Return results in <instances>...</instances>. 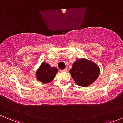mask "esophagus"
Returning a JSON list of instances; mask_svg holds the SVG:
<instances>
[{
    "instance_id": "obj_1",
    "label": "esophagus",
    "mask_w": 123,
    "mask_h": 123,
    "mask_svg": "<svg viewBox=\"0 0 123 123\" xmlns=\"http://www.w3.org/2000/svg\"><path fill=\"white\" fill-rule=\"evenodd\" d=\"M62 72H67V69L65 68V69H62Z\"/></svg>"
}]
</instances>
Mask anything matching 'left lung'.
Returning a JSON list of instances; mask_svg holds the SVG:
<instances>
[{"label":"left lung","mask_w":123,"mask_h":123,"mask_svg":"<svg viewBox=\"0 0 123 123\" xmlns=\"http://www.w3.org/2000/svg\"><path fill=\"white\" fill-rule=\"evenodd\" d=\"M74 82L77 85L87 87L98 78L100 69L94 62L86 58L78 59L69 71Z\"/></svg>","instance_id":"left-lung-1"}]
</instances>
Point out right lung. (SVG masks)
<instances>
[{"instance_id":"add662e5","label":"right lung","mask_w":123,"mask_h":123,"mask_svg":"<svg viewBox=\"0 0 123 123\" xmlns=\"http://www.w3.org/2000/svg\"><path fill=\"white\" fill-rule=\"evenodd\" d=\"M58 72L57 68L51 67L49 64L43 62L36 71V77L42 83H49L54 80Z\"/></svg>"}]
</instances>
